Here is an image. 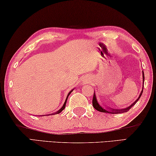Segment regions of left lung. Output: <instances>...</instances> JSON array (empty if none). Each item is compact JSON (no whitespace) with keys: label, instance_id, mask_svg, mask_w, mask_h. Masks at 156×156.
<instances>
[{"label":"left lung","instance_id":"left-lung-1","mask_svg":"<svg viewBox=\"0 0 156 156\" xmlns=\"http://www.w3.org/2000/svg\"><path fill=\"white\" fill-rule=\"evenodd\" d=\"M142 77H143V87H142V90H141V92L140 93V94H139V97L137 98L136 100L133 102L131 105L129 106L128 107H126L125 108H111L109 107V106H101L100 104H99V102L97 101V97H96V94H95V92L94 93V96H93V99H92V105H93V107H94L96 110H97L98 111H100V112H103V113H111V114H117V113H125V112H127L130 108H132V106H133L134 104H135L136 102L138 101V100L140 98L141 94H142V92H143V89H144V71H142Z\"/></svg>","mask_w":156,"mask_h":156}]
</instances>
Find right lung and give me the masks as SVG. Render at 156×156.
Wrapping results in <instances>:
<instances>
[{
  "mask_svg": "<svg viewBox=\"0 0 156 156\" xmlns=\"http://www.w3.org/2000/svg\"><path fill=\"white\" fill-rule=\"evenodd\" d=\"M73 90H71L70 92H69V94H68V95H67V97H66V100H65V101H64V104H63V106H62V107L59 109V110H58L57 111H56L55 113H51V115H55V114H58V113H61L62 111L64 110V109L65 108V106H66V101H67V99H68V97H69V94H71V93L73 92ZM50 115V114H48L47 115ZM43 116H45V115H43Z\"/></svg>",
  "mask_w": 156,
  "mask_h": 156,
  "instance_id": "obj_1",
  "label": "right lung"
}]
</instances>
